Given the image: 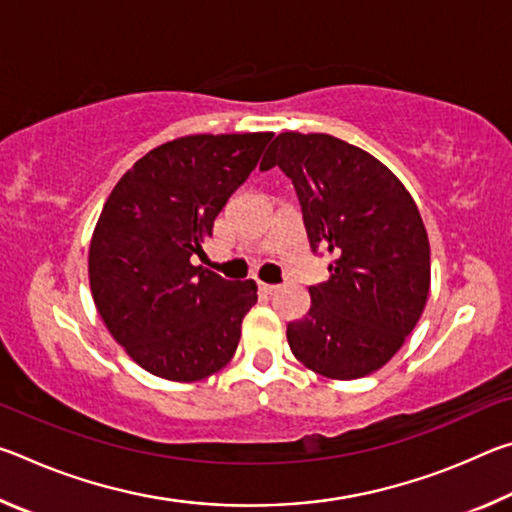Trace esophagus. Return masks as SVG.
<instances>
[{"instance_id": "obj_1", "label": "esophagus", "mask_w": 512, "mask_h": 512, "mask_svg": "<svg viewBox=\"0 0 512 512\" xmlns=\"http://www.w3.org/2000/svg\"><path fill=\"white\" fill-rule=\"evenodd\" d=\"M259 291L266 293V296H271V293L277 291V284H266V282H259Z\"/></svg>"}]
</instances>
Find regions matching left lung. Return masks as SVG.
<instances>
[{
  "mask_svg": "<svg viewBox=\"0 0 512 512\" xmlns=\"http://www.w3.org/2000/svg\"><path fill=\"white\" fill-rule=\"evenodd\" d=\"M296 187L311 250L329 280L309 287L305 318L287 325L300 363L327 379H359L402 348L427 305L431 250L418 205L375 155L327 133H280L259 169Z\"/></svg>",
  "mask_w": 512,
  "mask_h": 512,
  "instance_id": "obj_1",
  "label": "left lung"
}]
</instances>
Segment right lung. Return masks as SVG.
<instances>
[{"label":"right lung","instance_id":"add662e5","mask_svg":"<svg viewBox=\"0 0 512 512\" xmlns=\"http://www.w3.org/2000/svg\"><path fill=\"white\" fill-rule=\"evenodd\" d=\"M271 137L203 133L155 146L103 205L88 255L92 300L112 339L155 377L189 384L235 357L257 284L223 280L192 257Z\"/></svg>","mask_w":512,"mask_h":512}]
</instances>
